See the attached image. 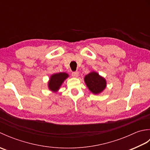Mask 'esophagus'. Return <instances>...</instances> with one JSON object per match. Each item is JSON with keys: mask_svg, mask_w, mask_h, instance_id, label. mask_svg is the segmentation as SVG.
<instances>
[{"mask_svg": "<svg viewBox=\"0 0 150 150\" xmlns=\"http://www.w3.org/2000/svg\"><path fill=\"white\" fill-rule=\"evenodd\" d=\"M72 76L73 77H77L79 76V71H75L72 73Z\"/></svg>", "mask_w": 150, "mask_h": 150, "instance_id": "1", "label": "esophagus"}]
</instances>
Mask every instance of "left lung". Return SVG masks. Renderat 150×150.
<instances>
[{
	"instance_id": "1",
	"label": "left lung",
	"mask_w": 150,
	"mask_h": 150,
	"mask_svg": "<svg viewBox=\"0 0 150 150\" xmlns=\"http://www.w3.org/2000/svg\"><path fill=\"white\" fill-rule=\"evenodd\" d=\"M84 81L89 90L94 95L100 94L107 86L105 78L95 71H91L86 75Z\"/></svg>"
}]
</instances>
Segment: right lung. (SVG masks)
Segmentation results:
<instances>
[{
  "label": "right lung",
  "instance_id": "right-lung-1",
  "mask_svg": "<svg viewBox=\"0 0 150 150\" xmlns=\"http://www.w3.org/2000/svg\"><path fill=\"white\" fill-rule=\"evenodd\" d=\"M68 77L69 75L65 72L53 73L50 76L49 81L47 82L48 89L51 91L56 93L59 90L64 81Z\"/></svg>",
  "mask_w": 150,
  "mask_h": 150
}]
</instances>
